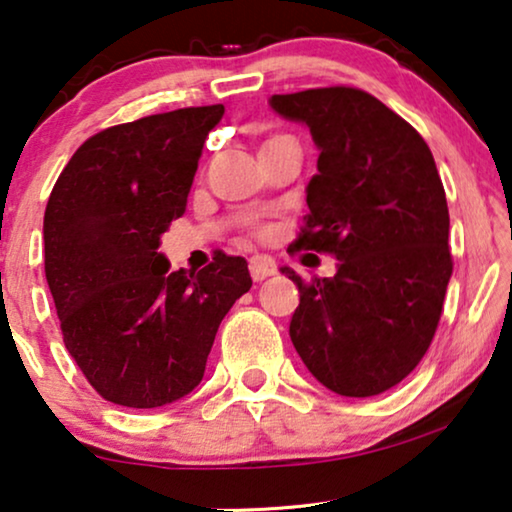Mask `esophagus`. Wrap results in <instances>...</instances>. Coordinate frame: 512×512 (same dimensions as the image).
Returning <instances> with one entry per match:
<instances>
[{"label":"esophagus","instance_id":"1","mask_svg":"<svg viewBox=\"0 0 512 512\" xmlns=\"http://www.w3.org/2000/svg\"><path fill=\"white\" fill-rule=\"evenodd\" d=\"M249 272L254 282H263V279L272 277L277 272V263L270 256H254L249 258Z\"/></svg>","mask_w":512,"mask_h":512}]
</instances>
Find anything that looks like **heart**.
I'll list each match as a JSON object with an SVG mask.
<instances>
[{
  "instance_id": "b5f03b06",
  "label": "heart",
  "mask_w": 512,
  "mask_h": 512,
  "mask_svg": "<svg viewBox=\"0 0 512 512\" xmlns=\"http://www.w3.org/2000/svg\"><path fill=\"white\" fill-rule=\"evenodd\" d=\"M275 139H282V137H275ZM275 139H270V142H275ZM265 144H268V142H265Z\"/></svg>"
}]
</instances>
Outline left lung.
<instances>
[{
    "instance_id": "1",
    "label": "left lung",
    "mask_w": 512,
    "mask_h": 512,
    "mask_svg": "<svg viewBox=\"0 0 512 512\" xmlns=\"http://www.w3.org/2000/svg\"><path fill=\"white\" fill-rule=\"evenodd\" d=\"M272 111L303 123L319 149L296 249L338 258L333 277L298 286L289 335L307 370L340 396L396 387L429 349L452 256L450 212L422 135L356 88L272 95Z\"/></svg>"
}]
</instances>
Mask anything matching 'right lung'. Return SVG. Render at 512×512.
<instances>
[{
	"label": "right lung",
	"mask_w": 512,
	"mask_h": 512,
	"mask_svg": "<svg viewBox=\"0 0 512 512\" xmlns=\"http://www.w3.org/2000/svg\"><path fill=\"white\" fill-rule=\"evenodd\" d=\"M223 104L114 125L83 142L44 214L46 282L76 366L107 401L149 410L191 394L221 319L251 289L242 256L170 270L160 237L186 209Z\"/></svg>",
	"instance_id": "1"
}]
</instances>
